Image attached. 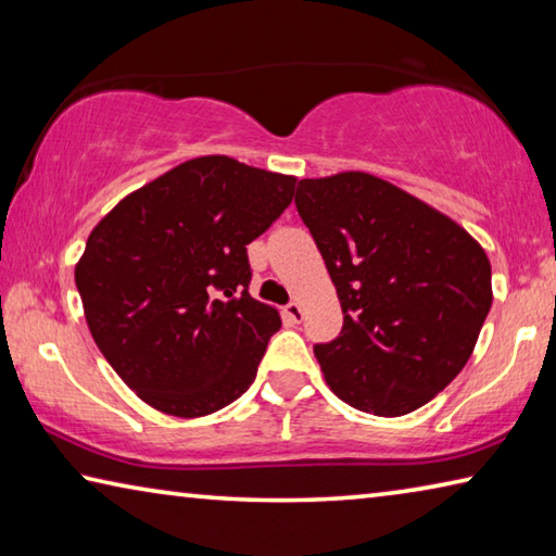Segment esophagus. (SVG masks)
I'll list each match as a JSON object with an SVG mask.
<instances>
[{"label": "esophagus", "instance_id": "1", "mask_svg": "<svg viewBox=\"0 0 556 556\" xmlns=\"http://www.w3.org/2000/svg\"><path fill=\"white\" fill-rule=\"evenodd\" d=\"M281 314H285L289 324H299L301 318H304V308H301V304H296V301H291V304H287L285 312H281Z\"/></svg>", "mask_w": 556, "mask_h": 556}]
</instances>
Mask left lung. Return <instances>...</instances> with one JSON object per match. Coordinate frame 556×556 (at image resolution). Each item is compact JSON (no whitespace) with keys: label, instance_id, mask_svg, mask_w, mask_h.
Segmentation results:
<instances>
[{"label":"left lung","instance_id":"1","mask_svg":"<svg viewBox=\"0 0 556 556\" xmlns=\"http://www.w3.org/2000/svg\"><path fill=\"white\" fill-rule=\"evenodd\" d=\"M294 201L343 308L341 336L314 348L328 388L378 417L434 400L491 312L485 250L448 215L365 172L301 178Z\"/></svg>","mask_w":556,"mask_h":556}]
</instances>
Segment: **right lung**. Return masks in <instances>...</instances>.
<instances>
[{"instance_id":"add662e5","label":"right lung","mask_w":556,"mask_h":556,"mask_svg":"<svg viewBox=\"0 0 556 556\" xmlns=\"http://www.w3.org/2000/svg\"><path fill=\"white\" fill-rule=\"evenodd\" d=\"M294 186L296 176L195 156L127 193L88 235L75 262L86 324L149 407L205 417L255 382L281 318L248 294V244Z\"/></svg>"}]
</instances>
